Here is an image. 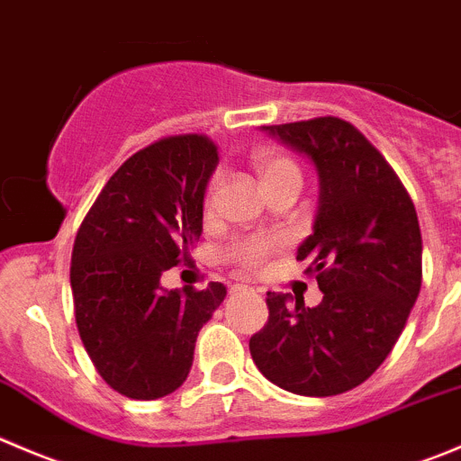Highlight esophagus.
<instances>
[{
  "label": "esophagus",
  "instance_id": "34e87169",
  "mask_svg": "<svg viewBox=\"0 0 461 461\" xmlns=\"http://www.w3.org/2000/svg\"><path fill=\"white\" fill-rule=\"evenodd\" d=\"M245 290H249L248 285H245V284H234V285H231V288H230V294H239V293H245Z\"/></svg>",
  "mask_w": 461,
  "mask_h": 461
}]
</instances>
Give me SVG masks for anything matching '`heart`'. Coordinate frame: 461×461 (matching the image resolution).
<instances>
[{
    "instance_id": "heart-1",
    "label": "heart",
    "mask_w": 461,
    "mask_h": 461,
    "mask_svg": "<svg viewBox=\"0 0 461 461\" xmlns=\"http://www.w3.org/2000/svg\"><path fill=\"white\" fill-rule=\"evenodd\" d=\"M252 167L257 171L258 180H261L263 186L279 185V182H302V176H299V167L285 155L275 153V150H258V153L252 155ZM218 186V176L212 177L207 186V207L212 204L213 194H216ZM279 245L276 239H263V236H249V239L236 240L230 248L227 257L236 263L243 270H258L263 266V261L267 258V254Z\"/></svg>"
}]
</instances>
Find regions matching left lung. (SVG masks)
Listing matches in <instances>:
<instances>
[{
  "instance_id": "1",
  "label": "left lung",
  "mask_w": 461,
  "mask_h": 461,
  "mask_svg": "<svg viewBox=\"0 0 461 461\" xmlns=\"http://www.w3.org/2000/svg\"><path fill=\"white\" fill-rule=\"evenodd\" d=\"M315 164L312 234L297 261H311L324 293L315 308L267 293V324L249 338L258 372L281 390L335 396L383 365L421 290V230L394 168L367 137L338 117L263 126Z\"/></svg>"
}]
</instances>
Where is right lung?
<instances>
[{
	"label": "right lung",
	"instance_id": "obj_1",
	"mask_svg": "<svg viewBox=\"0 0 461 461\" xmlns=\"http://www.w3.org/2000/svg\"><path fill=\"white\" fill-rule=\"evenodd\" d=\"M216 164L209 137H164L119 167L76 234V326L103 381L128 399H162L186 381L198 330L227 294L218 281L204 290L159 281L203 234Z\"/></svg>",
	"mask_w": 461,
	"mask_h": 461
}]
</instances>
